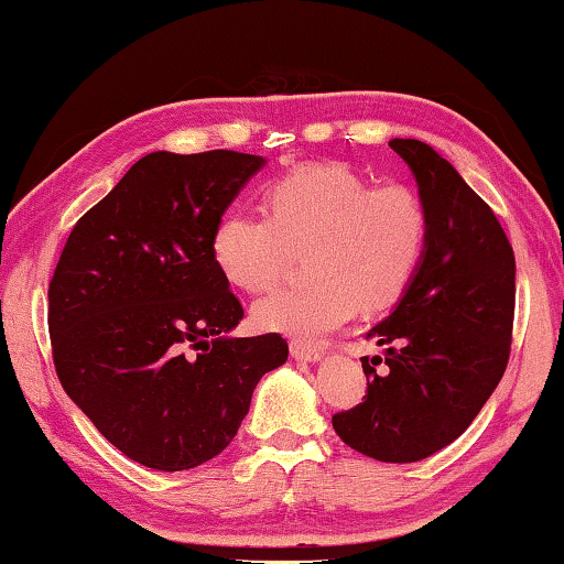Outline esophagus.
Returning a JSON list of instances; mask_svg holds the SVG:
<instances>
[{
    "mask_svg": "<svg viewBox=\"0 0 564 564\" xmlns=\"http://www.w3.org/2000/svg\"><path fill=\"white\" fill-rule=\"evenodd\" d=\"M291 355L301 362H315V360H321L323 352H321V347H315V345L291 340Z\"/></svg>",
    "mask_w": 564,
    "mask_h": 564,
    "instance_id": "obj_1",
    "label": "esophagus"
}]
</instances>
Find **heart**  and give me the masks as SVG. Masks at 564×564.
<instances>
[{"mask_svg": "<svg viewBox=\"0 0 564 564\" xmlns=\"http://www.w3.org/2000/svg\"><path fill=\"white\" fill-rule=\"evenodd\" d=\"M265 217L227 212L209 251L234 289L265 293L305 251L311 283L253 305L261 330L315 343L352 321L360 305L380 311L412 285L429 243V207L406 182L372 184L345 162H311L263 189Z\"/></svg>", "mask_w": 564, "mask_h": 564, "instance_id": "obj_1", "label": "heart"}]
</instances>
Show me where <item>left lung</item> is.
Returning <instances> with one entry per match:
<instances>
[{
	"instance_id": "obj_1",
	"label": "left lung",
	"mask_w": 564,
	"mask_h": 564,
	"mask_svg": "<svg viewBox=\"0 0 564 564\" xmlns=\"http://www.w3.org/2000/svg\"><path fill=\"white\" fill-rule=\"evenodd\" d=\"M389 148L419 182L429 243L394 313L367 333L384 347V357H362L367 394L333 429L355 452L412 464L464 434L506 372L516 256L494 209L434 148L402 138Z\"/></svg>"
}]
</instances>
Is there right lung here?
Instances as JSON below:
<instances>
[{
    "mask_svg": "<svg viewBox=\"0 0 564 564\" xmlns=\"http://www.w3.org/2000/svg\"><path fill=\"white\" fill-rule=\"evenodd\" d=\"M263 158L150 152L76 221L48 283L61 387L138 464L184 470L221 454L253 387L289 357L243 317L214 265V224Z\"/></svg>",
    "mask_w": 564,
    "mask_h": 564,
    "instance_id": "obj_1",
    "label": "right lung"
}]
</instances>
